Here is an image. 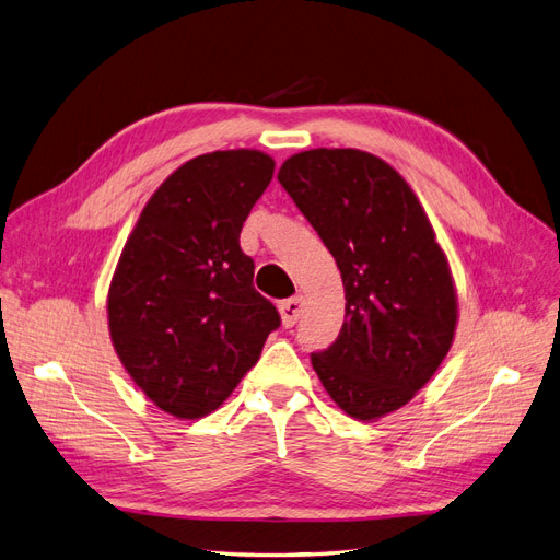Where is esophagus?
<instances>
[{
    "label": "esophagus",
    "instance_id": "34e87169",
    "mask_svg": "<svg viewBox=\"0 0 560 560\" xmlns=\"http://www.w3.org/2000/svg\"><path fill=\"white\" fill-rule=\"evenodd\" d=\"M303 306H306V301H303V296H290V299L280 301L282 325H284V327H294L296 319H299L301 313H303Z\"/></svg>",
    "mask_w": 560,
    "mask_h": 560
}]
</instances>
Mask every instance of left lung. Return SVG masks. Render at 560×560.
Listing matches in <instances>:
<instances>
[{
	"label": "left lung",
	"instance_id": "left-lung-1",
	"mask_svg": "<svg viewBox=\"0 0 560 560\" xmlns=\"http://www.w3.org/2000/svg\"><path fill=\"white\" fill-rule=\"evenodd\" d=\"M336 259L346 322L311 354L329 397L360 420L409 401L446 358L457 301L451 270L416 194L378 156L311 149L278 173Z\"/></svg>",
	"mask_w": 560,
	"mask_h": 560
}]
</instances>
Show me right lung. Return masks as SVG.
<instances>
[{
  "mask_svg": "<svg viewBox=\"0 0 560 560\" xmlns=\"http://www.w3.org/2000/svg\"><path fill=\"white\" fill-rule=\"evenodd\" d=\"M273 167L254 149L186 161L149 198L118 259L112 343L142 393L177 418L219 409L280 327L241 249L243 222Z\"/></svg>",
  "mask_w": 560,
  "mask_h": 560,
  "instance_id": "obj_1",
  "label": "right lung"
}]
</instances>
